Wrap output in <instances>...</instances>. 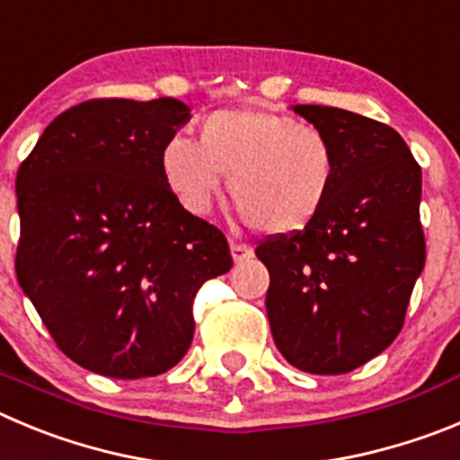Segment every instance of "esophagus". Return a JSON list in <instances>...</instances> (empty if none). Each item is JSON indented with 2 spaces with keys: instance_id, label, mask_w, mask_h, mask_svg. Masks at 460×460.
Segmentation results:
<instances>
[{
  "instance_id": "1",
  "label": "esophagus",
  "mask_w": 460,
  "mask_h": 460,
  "mask_svg": "<svg viewBox=\"0 0 460 460\" xmlns=\"http://www.w3.org/2000/svg\"><path fill=\"white\" fill-rule=\"evenodd\" d=\"M230 251H233V260L237 264L246 262V260L252 258V248L248 246V243H242V242H233L230 243Z\"/></svg>"
}]
</instances>
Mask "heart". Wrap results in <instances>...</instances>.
Segmentation results:
<instances>
[{"label":"heart","instance_id":"1","mask_svg":"<svg viewBox=\"0 0 460 460\" xmlns=\"http://www.w3.org/2000/svg\"><path fill=\"white\" fill-rule=\"evenodd\" d=\"M168 187L191 212H205L230 175V196L246 223L264 234L305 230L331 198L332 146L317 128L260 107L208 116L200 138L172 137L162 150Z\"/></svg>","mask_w":460,"mask_h":460}]
</instances>
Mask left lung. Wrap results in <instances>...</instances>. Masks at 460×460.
Masks as SVG:
<instances>
[{"instance_id": "8db88e82", "label": "left lung", "mask_w": 460, "mask_h": 460, "mask_svg": "<svg viewBox=\"0 0 460 460\" xmlns=\"http://www.w3.org/2000/svg\"><path fill=\"white\" fill-rule=\"evenodd\" d=\"M294 111L331 141L337 178L305 230L255 248L271 278L269 323L289 365L347 374L385 351L403 326L427 260L422 168L390 125L319 104Z\"/></svg>"}]
</instances>
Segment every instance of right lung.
Masks as SVG:
<instances>
[{"mask_svg":"<svg viewBox=\"0 0 460 460\" xmlns=\"http://www.w3.org/2000/svg\"><path fill=\"white\" fill-rule=\"evenodd\" d=\"M187 120L172 98L88 100L54 118L18 168L20 288L88 372L175 367L191 347L198 288L233 267L226 234L164 178V146Z\"/></svg>","mask_w":460,"mask_h":460,"instance_id":"obj_1","label":"right lung"}]
</instances>
